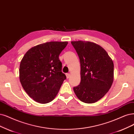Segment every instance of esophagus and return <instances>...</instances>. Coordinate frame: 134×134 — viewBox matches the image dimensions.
I'll return each instance as SVG.
<instances>
[{"label":"esophagus","mask_w":134,"mask_h":134,"mask_svg":"<svg viewBox=\"0 0 134 134\" xmlns=\"http://www.w3.org/2000/svg\"><path fill=\"white\" fill-rule=\"evenodd\" d=\"M71 75L70 73H66V77H67V78H69L70 77Z\"/></svg>","instance_id":"obj_1"}]
</instances>
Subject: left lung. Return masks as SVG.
<instances>
[{"mask_svg": "<svg viewBox=\"0 0 134 134\" xmlns=\"http://www.w3.org/2000/svg\"><path fill=\"white\" fill-rule=\"evenodd\" d=\"M81 63L80 84L73 88L76 96L86 103H93L104 96L114 80V64L106 51L90 41H72Z\"/></svg>", "mask_w": 134, "mask_h": 134, "instance_id": "1", "label": "left lung"}]
</instances>
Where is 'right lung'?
<instances>
[{"mask_svg":"<svg viewBox=\"0 0 134 134\" xmlns=\"http://www.w3.org/2000/svg\"><path fill=\"white\" fill-rule=\"evenodd\" d=\"M67 44L51 41L38 44L29 49L21 59L20 81L35 102L46 104L53 100L66 79L59 55Z\"/></svg>","mask_w":134,"mask_h":134,"instance_id":"1","label":"right lung"}]
</instances>
